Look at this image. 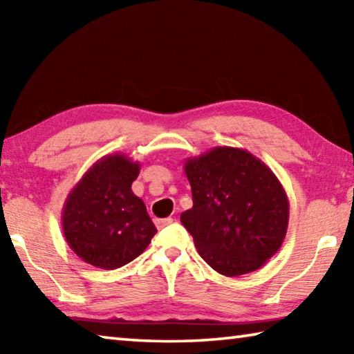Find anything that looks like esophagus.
Listing matches in <instances>:
<instances>
[{
	"label": "esophagus",
	"instance_id": "obj_1",
	"mask_svg": "<svg viewBox=\"0 0 354 354\" xmlns=\"http://www.w3.org/2000/svg\"><path fill=\"white\" fill-rule=\"evenodd\" d=\"M171 221H173L171 217H169V218H156L154 223H156V226H158V227H164L167 225H170Z\"/></svg>",
	"mask_w": 354,
	"mask_h": 354
}]
</instances>
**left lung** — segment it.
<instances>
[{"mask_svg": "<svg viewBox=\"0 0 354 354\" xmlns=\"http://www.w3.org/2000/svg\"><path fill=\"white\" fill-rule=\"evenodd\" d=\"M184 171L194 206L181 223L200 256L225 277L261 268L281 248L289 225V200L277 175L232 147L185 159Z\"/></svg>", "mask_w": 354, "mask_h": 354, "instance_id": "8db88e82", "label": "left lung"}]
</instances>
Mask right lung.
Returning <instances> with one entry per match:
<instances>
[{"instance_id":"obj_1","label":"right lung","mask_w":354,"mask_h":354,"mask_svg":"<svg viewBox=\"0 0 354 354\" xmlns=\"http://www.w3.org/2000/svg\"><path fill=\"white\" fill-rule=\"evenodd\" d=\"M140 164L115 153L97 160L67 196L62 230L84 262L115 270L142 254L158 232L131 184Z\"/></svg>"}]
</instances>
